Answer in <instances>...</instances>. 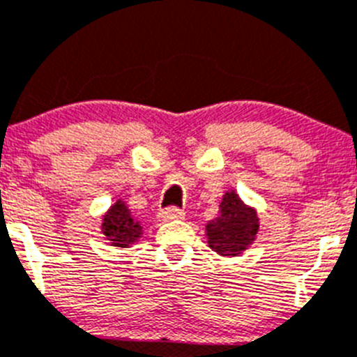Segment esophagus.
I'll list each match as a JSON object with an SVG mask.
<instances>
[{"mask_svg":"<svg viewBox=\"0 0 357 357\" xmlns=\"http://www.w3.org/2000/svg\"><path fill=\"white\" fill-rule=\"evenodd\" d=\"M158 217L163 222H169V220H179V218L185 217V213L181 210H178V208H167V210L160 211Z\"/></svg>","mask_w":357,"mask_h":357,"instance_id":"esophagus-1","label":"esophagus"}]
</instances>
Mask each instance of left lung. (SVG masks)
I'll list each match as a JSON object with an SVG mask.
<instances>
[{
	"mask_svg": "<svg viewBox=\"0 0 357 357\" xmlns=\"http://www.w3.org/2000/svg\"><path fill=\"white\" fill-rule=\"evenodd\" d=\"M258 231L256 208L245 204L236 190H227L218 204V217L206 224L208 245L224 258H236L255 243Z\"/></svg>",
	"mask_w": 357,
	"mask_h": 357,
	"instance_id": "left-lung-1",
	"label": "left lung"
}]
</instances>
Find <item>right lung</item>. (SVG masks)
<instances>
[{"instance_id": "1", "label": "right lung", "mask_w": 357, "mask_h": 357, "mask_svg": "<svg viewBox=\"0 0 357 357\" xmlns=\"http://www.w3.org/2000/svg\"><path fill=\"white\" fill-rule=\"evenodd\" d=\"M101 233L107 236L110 245L124 249V247H131L142 238L144 227L140 220H137L131 215V210L126 204V201L117 199L108 208V211H105V215H102Z\"/></svg>"}]
</instances>
